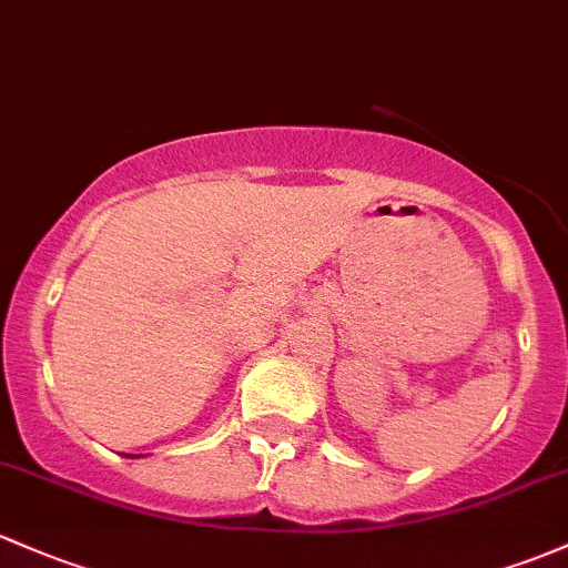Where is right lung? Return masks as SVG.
Here are the masks:
<instances>
[{
  "mask_svg": "<svg viewBox=\"0 0 568 568\" xmlns=\"http://www.w3.org/2000/svg\"><path fill=\"white\" fill-rule=\"evenodd\" d=\"M126 457H140V455H126Z\"/></svg>",
  "mask_w": 568,
  "mask_h": 568,
  "instance_id": "right-lung-1",
  "label": "right lung"
}]
</instances>
